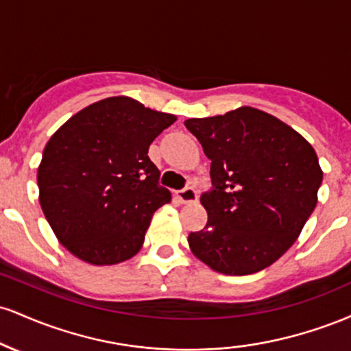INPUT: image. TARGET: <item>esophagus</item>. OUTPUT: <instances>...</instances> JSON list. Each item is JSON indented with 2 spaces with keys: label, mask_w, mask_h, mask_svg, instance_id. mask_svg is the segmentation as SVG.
Here are the masks:
<instances>
[{
  "label": "esophagus",
  "mask_w": 351,
  "mask_h": 351,
  "mask_svg": "<svg viewBox=\"0 0 351 351\" xmlns=\"http://www.w3.org/2000/svg\"><path fill=\"white\" fill-rule=\"evenodd\" d=\"M176 198L180 199V203L188 204V203H196L198 201V193L193 188H184L181 191H176Z\"/></svg>",
  "instance_id": "1"
}]
</instances>
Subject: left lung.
<instances>
[{
    "label": "left lung",
    "mask_w": 351,
    "mask_h": 351,
    "mask_svg": "<svg viewBox=\"0 0 351 351\" xmlns=\"http://www.w3.org/2000/svg\"><path fill=\"white\" fill-rule=\"evenodd\" d=\"M184 125L211 160L213 183L201 195L208 224L189 232V249L226 276L269 267L317 206L324 173L315 150L287 123L252 107Z\"/></svg>",
    "instance_id": "left-lung-1"
}]
</instances>
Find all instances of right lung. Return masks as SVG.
Instances as JSON below:
<instances>
[{
    "label": "right lung",
    "instance_id": "add662e5",
    "mask_svg": "<svg viewBox=\"0 0 351 351\" xmlns=\"http://www.w3.org/2000/svg\"><path fill=\"white\" fill-rule=\"evenodd\" d=\"M175 120L119 95L82 108L51 136L38 168L39 203L67 251L112 265L142 249L153 213L171 201L148 148Z\"/></svg>",
    "mask_w": 351,
    "mask_h": 351
}]
</instances>
